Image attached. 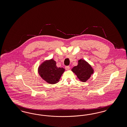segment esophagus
<instances>
[{
  "instance_id": "esophagus-1",
  "label": "esophagus",
  "mask_w": 127,
  "mask_h": 127,
  "mask_svg": "<svg viewBox=\"0 0 127 127\" xmlns=\"http://www.w3.org/2000/svg\"><path fill=\"white\" fill-rule=\"evenodd\" d=\"M65 68H66V70H69L70 69V66H66Z\"/></svg>"
}]
</instances>
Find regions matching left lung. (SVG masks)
<instances>
[{
  "mask_svg": "<svg viewBox=\"0 0 127 127\" xmlns=\"http://www.w3.org/2000/svg\"><path fill=\"white\" fill-rule=\"evenodd\" d=\"M71 70L76 75L80 81L83 82H86L94 73V69L91 66L82 59L78 61V65L73 67Z\"/></svg>",
  "mask_w": 127,
  "mask_h": 127,
  "instance_id": "left-lung-1",
  "label": "left lung"
}]
</instances>
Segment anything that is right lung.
Here are the masks:
<instances>
[{"label":"right lung","mask_w":127,"mask_h":127,"mask_svg":"<svg viewBox=\"0 0 127 127\" xmlns=\"http://www.w3.org/2000/svg\"><path fill=\"white\" fill-rule=\"evenodd\" d=\"M64 71L63 67L57 66L56 61L53 59L44 61L38 67V73L41 77L50 84L59 82Z\"/></svg>","instance_id":"add662e5"}]
</instances>
